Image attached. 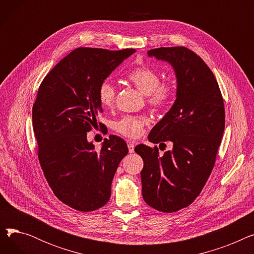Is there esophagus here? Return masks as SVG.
<instances>
[{
	"label": "esophagus",
	"instance_id": "esophagus-1",
	"mask_svg": "<svg viewBox=\"0 0 254 254\" xmlns=\"http://www.w3.org/2000/svg\"><path fill=\"white\" fill-rule=\"evenodd\" d=\"M127 148H128V152H129V153L134 152V151H135V145H134V143H132V142H128Z\"/></svg>",
	"mask_w": 254,
	"mask_h": 254
}]
</instances>
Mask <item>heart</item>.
Here are the masks:
<instances>
[{"mask_svg": "<svg viewBox=\"0 0 254 254\" xmlns=\"http://www.w3.org/2000/svg\"><path fill=\"white\" fill-rule=\"evenodd\" d=\"M128 81L134 84L142 93L147 96L148 103L157 108L168 105L173 89L171 85L161 82L158 73L148 66H137L127 74ZM117 88L109 80L103 81L98 89L99 101L103 107L110 108L115 103ZM149 123L146 116L127 115L113 123V129L124 137L135 139L142 135L143 127Z\"/></svg>", "mask_w": 254, "mask_h": 254, "instance_id": "heart-1", "label": "heart"}]
</instances>
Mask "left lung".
<instances>
[{
	"label": "left lung",
	"mask_w": 254,
	"mask_h": 254,
	"mask_svg": "<svg viewBox=\"0 0 254 254\" xmlns=\"http://www.w3.org/2000/svg\"><path fill=\"white\" fill-rule=\"evenodd\" d=\"M148 57L169 63L176 75V100L148 136L154 144L172 142L173 148L159 155L156 146L140 144L135 151L144 162V201L171 213L190 205L211 174L224 130V105L214 75L193 51L161 47Z\"/></svg>",
	"instance_id": "8db88e82"
}]
</instances>
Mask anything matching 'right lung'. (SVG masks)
I'll return each instance as SVG.
<instances>
[{
    "label": "right lung",
    "instance_id": "obj_1",
    "mask_svg": "<svg viewBox=\"0 0 254 254\" xmlns=\"http://www.w3.org/2000/svg\"><path fill=\"white\" fill-rule=\"evenodd\" d=\"M135 52L77 48L39 87L33 106L39 162L53 193L75 210L89 212L107 204L115 172L128 152L127 143L114 135L97 151L87 132L103 111L100 84Z\"/></svg>",
    "mask_w": 254,
    "mask_h": 254
}]
</instances>
